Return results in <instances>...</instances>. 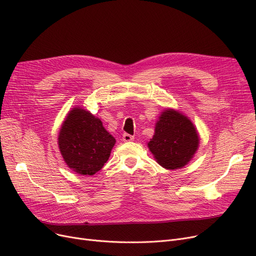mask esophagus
<instances>
[{"instance_id": "1", "label": "esophagus", "mask_w": 256, "mask_h": 256, "mask_svg": "<svg viewBox=\"0 0 256 256\" xmlns=\"http://www.w3.org/2000/svg\"><path fill=\"white\" fill-rule=\"evenodd\" d=\"M134 139H135V138H134V136H132V135H130V134H124V135H122V141L124 142H130V141H132Z\"/></svg>"}]
</instances>
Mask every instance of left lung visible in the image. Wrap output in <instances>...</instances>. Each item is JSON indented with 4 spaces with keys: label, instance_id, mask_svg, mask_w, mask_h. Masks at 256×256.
<instances>
[{
    "label": "left lung",
    "instance_id": "8db88e82",
    "mask_svg": "<svg viewBox=\"0 0 256 256\" xmlns=\"http://www.w3.org/2000/svg\"><path fill=\"white\" fill-rule=\"evenodd\" d=\"M199 140L189 117L174 109H165L158 116L154 135L147 146L158 164L168 170H176L193 158Z\"/></svg>",
    "mask_w": 256,
    "mask_h": 256
}]
</instances>
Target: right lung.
Here are the masks:
<instances>
[{
	"label": "right lung",
	"instance_id": "1",
	"mask_svg": "<svg viewBox=\"0 0 256 256\" xmlns=\"http://www.w3.org/2000/svg\"><path fill=\"white\" fill-rule=\"evenodd\" d=\"M116 143L102 120L80 106L66 115L58 135V146L65 164L80 176H93L110 158Z\"/></svg>",
	"mask_w": 256,
	"mask_h": 256
}]
</instances>
